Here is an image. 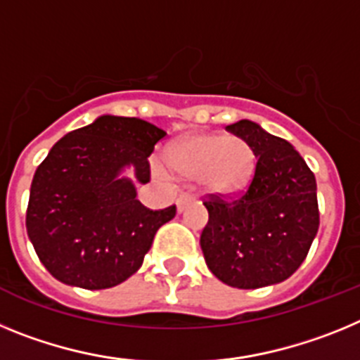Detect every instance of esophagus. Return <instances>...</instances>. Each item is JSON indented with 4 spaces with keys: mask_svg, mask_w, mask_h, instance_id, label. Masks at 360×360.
Returning a JSON list of instances; mask_svg holds the SVG:
<instances>
[{
    "mask_svg": "<svg viewBox=\"0 0 360 360\" xmlns=\"http://www.w3.org/2000/svg\"><path fill=\"white\" fill-rule=\"evenodd\" d=\"M193 200H195V196L191 195V193H184V195L180 196V198H178V202H176L178 212H182L184 209H186L187 203H191V202H193Z\"/></svg>",
    "mask_w": 360,
    "mask_h": 360,
    "instance_id": "obj_1",
    "label": "esophagus"
}]
</instances>
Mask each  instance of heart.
<instances>
[{
  "mask_svg": "<svg viewBox=\"0 0 360 360\" xmlns=\"http://www.w3.org/2000/svg\"><path fill=\"white\" fill-rule=\"evenodd\" d=\"M167 160L180 176L203 180L214 193H232L247 182L254 155L238 136L191 135L171 146Z\"/></svg>",
  "mask_w": 360,
  "mask_h": 360,
  "instance_id": "heart-1",
  "label": "heart"
}]
</instances>
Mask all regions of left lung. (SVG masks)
I'll use <instances>...</instances> for the list:
<instances>
[{"label": "left lung", "instance_id": "left-lung-1", "mask_svg": "<svg viewBox=\"0 0 360 360\" xmlns=\"http://www.w3.org/2000/svg\"><path fill=\"white\" fill-rule=\"evenodd\" d=\"M256 157L249 187L236 198L211 195L200 245L209 270L234 288L285 281L304 262L319 229L316 176L290 142L252 120L227 126Z\"/></svg>", "mask_w": 360, "mask_h": 360}]
</instances>
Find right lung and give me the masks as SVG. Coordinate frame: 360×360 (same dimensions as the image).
<instances>
[{"mask_svg": "<svg viewBox=\"0 0 360 360\" xmlns=\"http://www.w3.org/2000/svg\"><path fill=\"white\" fill-rule=\"evenodd\" d=\"M164 136L136 117L103 115L50 149L32 180L27 232L53 278L103 290L141 269L176 207H144L135 184L120 173L131 165L139 182H149L148 157Z\"/></svg>", "mask_w": 360, "mask_h": 360, "instance_id": "add662e5", "label": "right lung"}]
</instances>
